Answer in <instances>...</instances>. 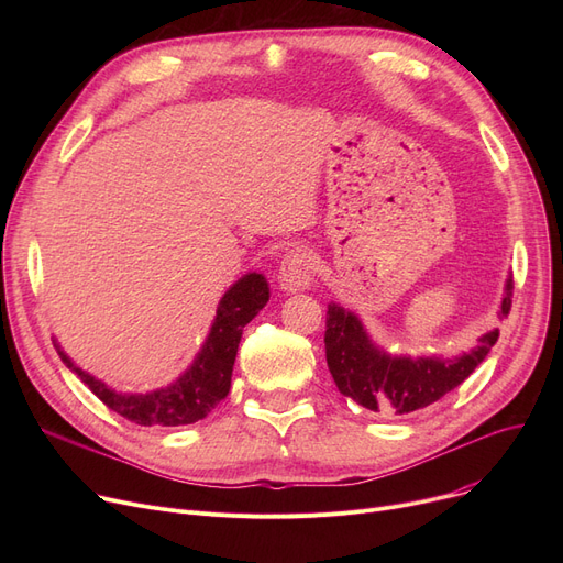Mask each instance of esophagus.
Returning <instances> with one entry per match:
<instances>
[{
	"label": "esophagus",
	"mask_w": 563,
	"mask_h": 563,
	"mask_svg": "<svg viewBox=\"0 0 563 563\" xmlns=\"http://www.w3.org/2000/svg\"><path fill=\"white\" fill-rule=\"evenodd\" d=\"M278 283L285 291H303L314 283V257L306 246H297L285 253Z\"/></svg>",
	"instance_id": "34e87169"
}]
</instances>
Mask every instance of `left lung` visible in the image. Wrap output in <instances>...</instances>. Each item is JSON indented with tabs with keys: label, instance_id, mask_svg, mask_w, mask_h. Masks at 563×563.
<instances>
[{
	"label": "left lung",
	"instance_id": "obj_1",
	"mask_svg": "<svg viewBox=\"0 0 563 563\" xmlns=\"http://www.w3.org/2000/svg\"><path fill=\"white\" fill-rule=\"evenodd\" d=\"M514 280L505 283L497 317L505 319L511 310ZM493 329L479 338V344L454 358L390 353L380 349L363 327L356 312L331 303L327 312V363L338 390L369 410H393L395 416L427 408L445 397L475 372L497 342Z\"/></svg>",
	"mask_w": 563,
	"mask_h": 563
}]
</instances>
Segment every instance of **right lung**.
Here are the masks:
<instances>
[{
  "instance_id": "right-lung-1",
  "label": "right lung",
  "mask_w": 563,
  "mask_h": 563,
  "mask_svg": "<svg viewBox=\"0 0 563 563\" xmlns=\"http://www.w3.org/2000/svg\"><path fill=\"white\" fill-rule=\"evenodd\" d=\"M269 301V283L257 272L242 276L223 294L212 329L207 333L194 363L164 388L151 393H118L107 383L77 367L54 340L58 356L91 393L118 416L141 427L194 424L212 412L230 390L232 365L246 323Z\"/></svg>"
}]
</instances>
